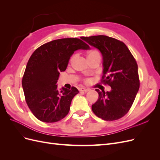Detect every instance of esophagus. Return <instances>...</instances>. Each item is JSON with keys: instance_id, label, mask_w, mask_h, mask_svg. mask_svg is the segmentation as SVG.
I'll return each mask as SVG.
<instances>
[{"instance_id": "obj_1", "label": "esophagus", "mask_w": 160, "mask_h": 160, "mask_svg": "<svg viewBox=\"0 0 160 160\" xmlns=\"http://www.w3.org/2000/svg\"><path fill=\"white\" fill-rule=\"evenodd\" d=\"M89 91V89H85V88H80L79 89V91H83V92H88V91Z\"/></svg>"}]
</instances>
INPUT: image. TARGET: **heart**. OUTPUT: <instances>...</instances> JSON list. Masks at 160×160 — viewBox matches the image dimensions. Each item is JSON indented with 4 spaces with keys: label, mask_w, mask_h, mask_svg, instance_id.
Here are the masks:
<instances>
[{
    "label": "heart",
    "mask_w": 160,
    "mask_h": 160,
    "mask_svg": "<svg viewBox=\"0 0 160 160\" xmlns=\"http://www.w3.org/2000/svg\"><path fill=\"white\" fill-rule=\"evenodd\" d=\"M99 55V52H98V51H91V52H89V53H88V57H91V56H93V55ZM74 59V57H72V58H71V61ZM90 80L89 79H88V80H86V82H89Z\"/></svg>",
    "instance_id": "heart-1"
}]
</instances>
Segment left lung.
<instances>
[{"mask_svg":"<svg viewBox=\"0 0 160 160\" xmlns=\"http://www.w3.org/2000/svg\"><path fill=\"white\" fill-rule=\"evenodd\" d=\"M81 38L101 52L102 82L111 88L107 92L95 89L99 98L92 105V111L103 120L120 119L132 107L139 88L137 62L128 47L114 38L98 35Z\"/></svg>","mask_w":160,"mask_h":160,"instance_id":"8db88e82","label":"left lung"}]
</instances>
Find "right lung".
Segmentation results:
<instances>
[{
    "label": "right lung",
    "mask_w": 160,
    "mask_h": 160,
    "mask_svg": "<svg viewBox=\"0 0 160 160\" xmlns=\"http://www.w3.org/2000/svg\"><path fill=\"white\" fill-rule=\"evenodd\" d=\"M89 49L77 38H61L47 42L36 49L28 60L22 86L27 105L43 122H57L68 114L77 88L57 89L60 72L65 71L74 52Z\"/></svg>",
    "instance_id": "1"
}]
</instances>
